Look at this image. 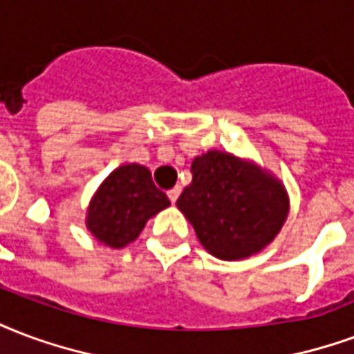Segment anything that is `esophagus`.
<instances>
[{"instance_id": "obj_1", "label": "esophagus", "mask_w": 354, "mask_h": 354, "mask_svg": "<svg viewBox=\"0 0 354 354\" xmlns=\"http://www.w3.org/2000/svg\"><path fill=\"white\" fill-rule=\"evenodd\" d=\"M180 193H182V187H180V185H176V187H172V189H170L169 193H167V195H169V198H170V203H176L178 197H180Z\"/></svg>"}]
</instances>
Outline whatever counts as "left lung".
Wrapping results in <instances>:
<instances>
[{"label": "left lung", "instance_id": "8db88e82", "mask_svg": "<svg viewBox=\"0 0 354 354\" xmlns=\"http://www.w3.org/2000/svg\"><path fill=\"white\" fill-rule=\"evenodd\" d=\"M191 174L176 206L214 257H251L283 227L289 214L287 191L255 163L210 150L193 159Z\"/></svg>", "mask_w": 354, "mask_h": 354}]
</instances>
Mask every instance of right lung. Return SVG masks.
I'll list each match as a JSON object with an SVG mask.
<instances>
[{
  "mask_svg": "<svg viewBox=\"0 0 354 354\" xmlns=\"http://www.w3.org/2000/svg\"><path fill=\"white\" fill-rule=\"evenodd\" d=\"M169 204V197L153 184L150 170L137 163L122 165L91 198L86 227L99 242L120 250L137 240L146 221Z\"/></svg>",
  "mask_w": 354,
  "mask_h": 354,
  "instance_id": "obj_1",
  "label": "right lung"
}]
</instances>
